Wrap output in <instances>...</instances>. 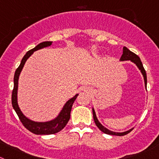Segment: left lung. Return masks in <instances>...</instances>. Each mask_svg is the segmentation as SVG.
<instances>
[{
	"mask_svg": "<svg viewBox=\"0 0 159 159\" xmlns=\"http://www.w3.org/2000/svg\"><path fill=\"white\" fill-rule=\"evenodd\" d=\"M128 60H130L132 62H134V64H136V66L138 67V69H140V72H141L142 75L143 76V80H144V84H145V87H147V74H146V71H145L144 68H143V64H142L141 61H140V58H139L138 56L136 54H134V52L129 51L127 48L126 47H124L123 48V51H122V54L120 58V61H128ZM93 110V120H94L95 124H96V126L99 128V129L101 131H102L103 133L106 134H109V135H116V136H123L126 135V134H129L133 129H130L129 130L126 131V132L123 133H116V132H113V131L109 130L107 128H105V126H102L100 122L98 121V118L96 116V113H95V111L93 108H92Z\"/></svg>",
	"mask_w": 159,
	"mask_h": 159,
	"instance_id": "1",
	"label": "left lung"
}]
</instances>
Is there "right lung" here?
<instances>
[{"label": "right lung", "mask_w": 159, "mask_h": 159, "mask_svg": "<svg viewBox=\"0 0 159 159\" xmlns=\"http://www.w3.org/2000/svg\"><path fill=\"white\" fill-rule=\"evenodd\" d=\"M51 43H52L51 41L42 42V43L37 45L34 48H33V49H31L30 51H29L28 52L24 55L23 58H22V61H21L20 65H19V66L18 67V69H16L14 75V88H13L12 95H11V104H12V107L15 109V111H16V112L17 113L21 122L23 124V126H25L28 130H30V132H32L33 134H37V135L54 134L61 131V129L66 126V124L68 123L69 119H70V113L72 105H73L75 100L76 99L77 96L79 95L78 93H77V94H75L73 98L69 99V101L65 104L64 107L62 108V110L60 111L59 115H58L54 119L48 121V122H34V121L30 120L28 118L25 117L23 115V113L21 111L17 101L18 84H19V75H20L21 71H22V68H23L26 60L30 58L32 54H33V53L34 52V51H37V50L39 49H41V48H46V47L51 46Z\"/></svg>", "instance_id": "obj_1"}]
</instances>
